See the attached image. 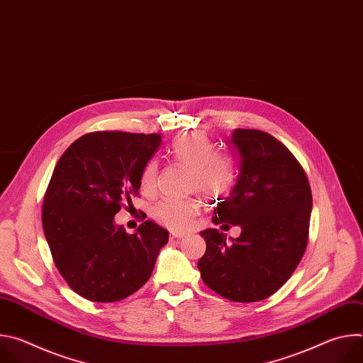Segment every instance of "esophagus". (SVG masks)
I'll use <instances>...</instances> for the list:
<instances>
[{
  "label": "esophagus",
  "mask_w": 363,
  "mask_h": 363,
  "mask_svg": "<svg viewBox=\"0 0 363 363\" xmlns=\"http://www.w3.org/2000/svg\"><path fill=\"white\" fill-rule=\"evenodd\" d=\"M184 237H185L184 234H178V233H172V234H171V238H172V240H181V238H184Z\"/></svg>",
  "instance_id": "34e87169"
}]
</instances>
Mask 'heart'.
<instances>
[{"mask_svg": "<svg viewBox=\"0 0 363 363\" xmlns=\"http://www.w3.org/2000/svg\"><path fill=\"white\" fill-rule=\"evenodd\" d=\"M172 160L192 171V189L208 196L227 194L234 182L230 162L221 157L210 139L201 133L177 138L171 146ZM160 164L149 161L140 174V188L145 194H155L158 188ZM201 211L198 199H164L153 206L152 214L164 227L184 233L189 230Z\"/></svg>", "mask_w": 363, "mask_h": 363, "instance_id": "1", "label": "heart"}]
</instances>
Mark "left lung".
<instances>
[{"label":"left lung","instance_id":"left-lung-1","mask_svg":"<svg viewBox=\"0 0 363 363\" xmlns=\"http://www.w3.org/2000/svg\"><path fill=\"white\" fill-rule=\"evenodd\" d=\"M228 143L238 177L231 194L218 202L213 221L240 225L241 234L230 242L216 228L201 231L206 250L198 269L203 283L220 296L260 301L276 293L301 260L312 191L294 155L270 133L235 129Z\"/></svg>","mask_w":363,"mask_h":363}]
</instances>
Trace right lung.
<instances>
[{
  "instance_id": "right-lung-1",
  "label": "right lung",
  "mask_w": 363,
  "mask_h": 363,
  "mask_svg": "<svg viewBox=\"0 0 363 363\" xmlns=\"http://www.w3.org/2000/svg\"><path fill=\"white\" fill-rule=\"evenodd\" d=\"M160 133L91 132L74 140L47 186L41 221L53 262L82 297L113 303L150 277L168 231L150 220L128 234L115 216L140 188ZM146 218V214L142 216Z\"/></svg>"
}]
</instances>
